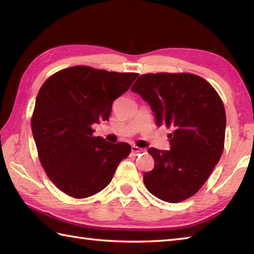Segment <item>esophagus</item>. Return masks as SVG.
<instances>
[{
  "label": "esophagus",
  "mask_w": 254,
  "mask_h": 254,
  "mask_svg": "<svg viewBox=\"0 0 254 254\" xmlns=\"http://www.w3.org/2000/svg\"><path fill=\"white\" fill-rule=\"evenodd\" d=\"M131 150H132V153H134V154H139V153L144 152L143 148L137 147V146H135V145H133V146L131 147Z\"/></svg>",
  "instance_id": "34e87169"
}]
</instances>
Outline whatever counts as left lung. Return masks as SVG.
Masks as SVG:
<instances>
[{
  "mask_svg": "<svg viewBox=\"0 0 254 254\" xmlns=\"http://www.w3.org/2000/svg\"><path fill=\"white\" fill-rule=\"evenodd\" d=\"M131 90L148 102L157 126L172 130L170 150L148 149L155 166L144 174L145 187L165 202L185 201L203 187L222 157V98L208 82L191 73L144 74Z\"/></svg>",
  "mask_w": 254,
  "mask_h": 254,
  "instance_id": "1",
  "label": "left lung"
}]
</instances>
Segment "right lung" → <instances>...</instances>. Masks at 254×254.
Here are the masks:
<instances>
[{"mask_svg": "<svg viewBox=\"0 0 254 254\" xmlns=\"http://www.w3.org/2000/svg\"><path fill=\"white\" fill-rule=\"evenodd\" d=\"M137 73L108 72L77 65L42 84L31 117L38 157L47 176L75 198L94 195L109 185L127 143L94 136V123L109 119L112 102L130 88Z\"/></svg>", "mask_w": 254, "mask_h": 254, "instance_id": "obj_1", "label": "right lung"}]
</instances>
